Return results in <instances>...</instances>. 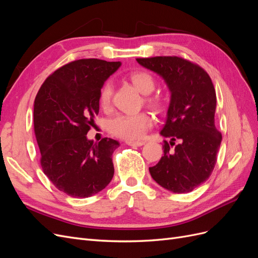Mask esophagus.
<instances>
[{"instance_id": "1", "label": "esophagus", "mask_w": 258, "mask_h": 258, "mask_svg": "<svg viewBox=\"0 0 258 258\" xmlns=\"http://www.w3.org/2000/svg\"><path fill=\"white\" fill-rule=\"evenodd\" d=\"M126 144L129 146H142L145 144V142L144 141H127Z\"/></svg>"}]
</instances>
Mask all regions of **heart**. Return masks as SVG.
<instances>
[{
	"instance_id": "heart-1",
	"label": "heart",
	"mask_w": 258,
	"mask_h": 258,
	"mask_svg": "<svg viewBox=\"0 0 258 258\" xmlns=\"http://www.w3.org/2000/svg\"><path fill=\"white\" fill-rule=\"evenodd\" d=\"M130 81L135 87L145 95V102L151 106L160 110L162 100L159 96H150L155 89V79L152 74L145 71H137L130 75ZM113 96V84L107 81L103 84L99 93V103L102 108H108ZM152 118L147 113L118 114L107 121V130L116 138L135 141L141 139L146 130L151 127Z\"/></svg>"
}]
</instances>
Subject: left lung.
Instances as JSON below:
<instances>
[{
    "label": "left lung",
    "instance_id": "left-lung-1",
    "mask_svg": "<svg viewBox=\"0 0 258 258\" xmlns=\"http://www.w3.org/2000/svg\"><path fill=\"white\" fill-rule=\"evenodd\" d=\"M138 63L162 77L170 90L166 123L160 135L163 156L150 168L154 181L174 194L194 190L210 177L222 135L215 127L216 95L209 74L179 57L139 58ZM178 141L173 150H169Z\"/></svg>",
    "mask_w": 258,
    "mask_h": 258
}]
</instances>
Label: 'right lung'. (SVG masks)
<instances>
[{
  "label": "right lung",
  "instance_id": "right-lung-1",
  "mask_svg": "<svg viewBox=\"0 0 258 258\" xmlns=\"http://www.w3.org/2000/svg\"><path fill=\"white\" fill-rule=\"evenodd\" d=\"M120 62L81 59L49 75L34 101V131L44 173L60 191L87 198L110 184L119 143L87 139L99 114V93Z\"/></svg>",
  "mask_w": 258,
  "mask_h": 258
}]
</instances>
